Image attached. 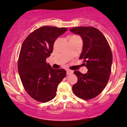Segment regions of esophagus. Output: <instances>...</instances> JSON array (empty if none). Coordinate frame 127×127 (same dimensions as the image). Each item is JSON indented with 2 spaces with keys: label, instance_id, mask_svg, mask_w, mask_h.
<instances>
[{
  "label": "esophagus",
  "instance_id": "34e87169",
  "mask_svg": "<svg viewBox=\"0 0 127 127\" xmlns=\"http://www.w3.org/2000/svg\"><path fill=\"white\" fill-rule=\"evenodd\" d=\"M73 73V71H71V70H69V69H67V70H66V73H67V75L72 74Z\"/></svg>",
  "mask_w": 127,
  "mask_h": 127
}]
</instances>
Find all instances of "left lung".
Instances as JSON below:
<instances>
[{
	"mask_svg": "<svg viewBox=\"0 0 127 127\" xmlns=\"http://www.w3.org/2000/svg\"><path fill=\"white\" fill-rule=\"evenodd\" d=\"M69 30L82 37L83 48L79 59H84L88 69L85 74L74 71L78 81L73 85V92L81 99H92L102 91L108 82L112 63L111 50L105 37L96 28L81 26Z\"/></svg>",
	"mask_w": 127,
	"mask_h": 127,
	"instance_id": "8db88e82",
	"label": "left lung"
}]
</instances>
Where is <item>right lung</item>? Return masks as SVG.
<instances>
[{
    "label": "right lung",
    "mask_w": 127,
    "mask_h": 127,
    "mask_svg": "<svg viewBox=\"0 0 127 127\" xmlns=\"http://www.w3.org/2000/svg\"><path fill=\"white\" fill-rule=\"evenodd\" d=\"M68 28L42 26L23 42L18 62V72L25 90L36 101L46 102L56 96L59 84L65 77L64 69L52 68L46 59L52 53L54 42Z\"/></svg>",
    "instance_id": "obj_1"
}]
</instances>
